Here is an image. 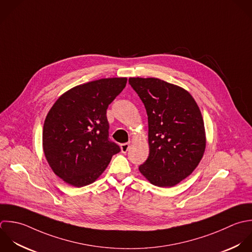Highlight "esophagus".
<instances>
[{
    "instance_id": "esophagus-1",
    "label": "esophagus",
    "mask_w": 252,
    "mask_h": 252,
    "mask_svg": "<svg viewBox=\"0 0 252 252\" xmlns=\"http://www.w3.org/2000/svg\"><path fill=\"white\" fill-rule=\"evenodd\" d=\"M129 149V143H123L121 144V150L123 153H126Z\"/></svg>"
}]
</instances>
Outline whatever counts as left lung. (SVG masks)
<instances>
[{
    "instance_id": "8db88e82",
    "label": "left lung",
    "mask_w": 252,
    "mask_h": 252,
    "mask_svg": "<svg viewBox=\"0 0 252 252\" xmlns=\"http://www.w3.org/2000/svg\"><path fill=\"white\" fill-rule=\"evenodd\" d=\"M148 116L149 156L139 166L152 185L171 188L198 166L206 148L200 109L189 91L155 77H130Z\"/></svg>"
}]
</instances>
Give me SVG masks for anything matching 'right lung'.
<instances>
[{
  "label": "right lung",
  "instance_id": "add662e5",
  "mask_svg": "<svg viewBox=\"0 0 252 252\" xmlns=\"http://www.w3.org/2000/svg\"><path fill=\"white\" fill-rule=\"evenodd\" d=\"M126 77L101 78L72 87L54 103L43 126V151L53 172L81 188L94 183L120 147L108 139V106Z\"/></svg>",
  "mask_w": 252,
  "mask_h": 252
}]
</instances>
